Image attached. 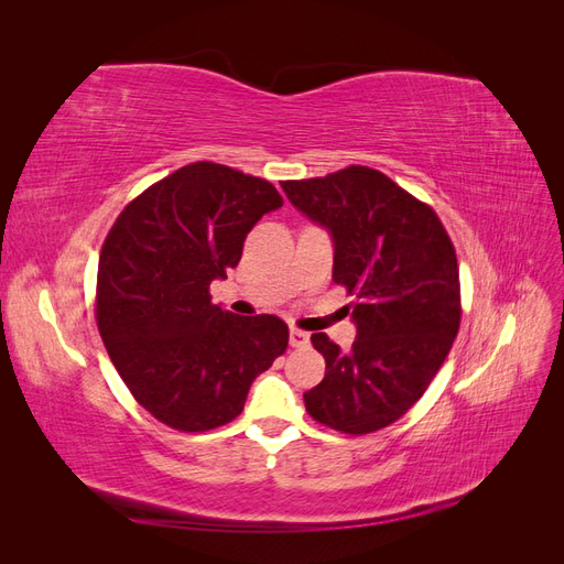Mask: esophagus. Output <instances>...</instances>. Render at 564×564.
<instances>
[{
	"instance_id": "esophagus-1",
	"label": "esophagus",
	"mask_w": 564,
	"mask_h": 564,
	"mask_svg": "<svg viewBox=\"0 0 564 564\" xmlns=\"http://www.w3.org/2000/svg\"><path fill=\"white\" fill-rule=\"evenodd\" d=\"M308 340H311V334L308 332H301V329H292L289 332V346L292 348H303V346H308Z\"/></svg>"
}]
</instances>
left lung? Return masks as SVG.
Returning a JSON list of instances; mask_svg holds the SVG:
<instances>
[{
	"label": "left lung",
	"mask_w": 564,
	"mask_h": 564,
	"mask_svg": "<svg viewBox=\"0 0 564 564\" xmlns=\"http://www.w3.org/2000/svg\"><path fill=\"white\" fill-rule=\"evenodd\" d=\"M282 191L334 242V282L355 294L348 352L313 334L327 371L303 402L348 435L386 429L412 409L445 362L460 322L456 251L429 204L386 174L348 166Z\"/></svg>",
	"instance_id": "left-lung-1"
}]
</instances>
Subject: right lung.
<instances>
[{"label":"right lung","mask_w":564,"mask_h":564,"mask_svg":"<svg viewBox=\"0 0 564 564\" xmlns=\"http://www.w3.org/2000/svg\"><path fill=\"white\" fill-rule=\"evenodd\" d=\"M280 207L272 183L195 162L127 204L108 232L98 332L135 402L169 429L202 433L230 423L253 379L286 350L280 317L232 315L209 294L240 263L249 230Z\"/></svg>","instance_id":"obj_1"}]
</instances>
